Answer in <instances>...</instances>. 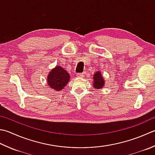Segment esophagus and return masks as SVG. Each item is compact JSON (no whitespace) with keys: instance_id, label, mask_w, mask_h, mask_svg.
<instances>
[{"instance_id":"34e87169","label":"esophagus","mask_w":155,"mask_h":155,"mask_svg":"<svg viewBox=\"0 0 155 155\" xmlns=\"http://www.w3.org/2000/svg\"><path fill=\"white\" fill-rule=\"evenodd\" d=\"M77 76V77H78V78H83V77H84V76H85V72H83V73H79V74H78Z\"/></svg>"}]
</instances>
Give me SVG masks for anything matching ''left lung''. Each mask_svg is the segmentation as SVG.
Segmentation results:
<instances>
[{"mask_svg": "<svg viewBox=\"0 0 155 155\" xmlns=\"http://www.w3.org/2000/svg\"><path fill=\"white\" fill-rule=\"evenodd\" d=\"M93 87L96 89H101L105 85V80L100 71H97L93 75Z\"/></svg>", "mask_w": 155, "mask_h": 155, "instance_id": "1", "label": "left lung"}]
</instances>
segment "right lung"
Returning a JSON list of instances; mask_svg holds the SVG:
<instances>
[{
  "label": "right lung",
  "mask_w": 155,
  "mask_h": 155,
  "mask_svg": "<svg viewBox=\"0 0 155 155\" xmlns=\"http://www.w3.org/2000/svg\"><path fill=\"white\" fill-rule=\"evenodd\" d=\"M70 78V74L62 66H56L48 74L47 83L51 89L56 91H60L68 84Z\"/></svg>",
  "instance_id": "obj_1"
}]
</instances>
